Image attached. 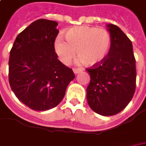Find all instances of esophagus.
<instances>
[{"instance_id":"1","label":"esophagus","mask_w":146,"mask_h":146,"mask_svg":"<svg viewBox=\"0 0 146 146\" xmlns=\"http://www.w3.org/2000/svg\"><path fill=\"white\" fill-rule=\"evenodd\" d=\"M80 69H79V68H73V71H74V73L75 74H77V73H79V72H80Z\"/></svg>"}]
</instances>
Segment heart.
Here are the masks:
<instances>
[{"label": "heart", "mask_w": 146, "mask_h": 146, "mask_svg": "<svg viewBox=\"0 0 146 146\" xmlns=\"http://www.w3.org/2000/svg\"><path fill=\"white\" fill-rule=\"evenodd\" d=\"M65 39L57 38L54 50L60 61L69 64L77 57L86 66L102 64L107 58L112 47L113 39L107 29L98 27L80 26L68 29Z\"/></svg>", "instance_id": "obj_1"}]
</instances>
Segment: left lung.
<instances>
[{
	"instance_id": "left-lung-1",
	"label": "left lung",
	"mask_w": 146,
	"mask_h": 146,
	"mask_svg": "<svg viewBox=\"0 0 146 146\" xmlns=\"http://www.w3.org/2000/svg\"><path fill=\"white\" fill-rule=\"evenodd\" d=\"M113 43L102 64L86 68L90 75L87 100L94 112L103 116L119 113L131 102L136 90V59L132 41L114 24L107 25Z\"/></svg>"
}]
</instances>
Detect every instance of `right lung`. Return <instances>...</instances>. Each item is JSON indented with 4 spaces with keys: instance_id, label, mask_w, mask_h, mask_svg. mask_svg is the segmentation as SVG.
Masks as SVG:
<instances>
[{
    "instance_id": "obj_1",
    "label": "right lung",
    "mask_w": 146,
    "mask_h": 146,
    "mask_svg": "<svg viewBox=\"0 0 146 146\" xmlns=\"http://www.w3.org/2000/svg\"><path fill=\"white\" fill-rule=\"evenodd\" d=\"M55 21L38 19L20 32L9 59V83L20 102L44 111L57 106L74 78L54 50L58 34Z\"/></svg>"
}]
</instances>
